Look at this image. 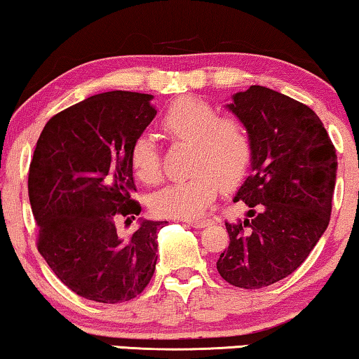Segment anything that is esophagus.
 Returning a JSON list of instances; mask_svg holds the SVG:
<instances>
[{"instance_id":"34e87169","label":"esophagus","mask_w":359,"mask_h":359,"mask_svg":"<svg viewBox=\"0 0 359 359\" xmlns=\"http://www.w3.org/2000/svg\"><path fill=\"white\" fill-rule=\"evenodd\" d=\"M184 223L192 228H204L209 225L210 220H184Z\"/></svg>"}]
</instances>
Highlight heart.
<instances>
[{
	"label": "heart",
	"instance_id": "heart-1",
	"mask_svg": "<svg viewBox=\"0 0 359 359\" xmlns=\"http://www.w3.org/2000/svg\"><path fill=\"white\" fill-rule=\"evenodd\" d=\"M160 129L175 142H189L188 180L165 186L152 196L150 207L160 217L196 218L215 199L218 183L230 188L243 180L252 158V139L246 123L233 115H218L207 100L181 97L160 116ZM131 165L147 184L162 176L157 144L141 134L131 147Z\"/></svg>",
	"mask_w": 359,
	"mask_h": 359
}]
</instances>
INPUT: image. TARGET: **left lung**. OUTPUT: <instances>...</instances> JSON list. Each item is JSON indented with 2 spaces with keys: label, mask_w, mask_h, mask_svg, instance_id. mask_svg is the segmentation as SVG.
I'll use <instances>...</instances> for the list:
<instances>
[{
  "label": "left lung",
  "mask_w": 359,
  "mask_h": 359,
  "mask_svg": "<svg viewBox=\"0 0 359 359\" xmlns=\"http://www.w3.org/2000/svg\"><path fill=\"white\" fill-rule=\"evenodd\" d=\"M226 108L251 133V175L235 202L244 222H225L230 244L217 270L238 288L269 287L306 261L330 222L337 154L319 116L262 86L233 95Z\"/></svg>",
  "instance_id": "8db88e82"
}]
</instances>
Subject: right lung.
I'll use <instances>...</instances> for the list:
<instances>
[{
    "label": "right lung",
    "instance_id": "add662e5",
    "mask_svg": "<svg viewBox=\"0 0 359 359\" xmlns=\"http://www.w3.org/2000/svg\"><path fill=\"white\" fill-rule=\"evenodd\" d=\"M152 95L113 90L50 118L29 168V199L39 252L67 288L116 304L144 292L157 264V235L168 222L141 220L121 235L116 218L141 205L131 147L157 115Z\"/></svg>",
    "mask_w": 359,
    "mask_h": 359
}]
</instances>
